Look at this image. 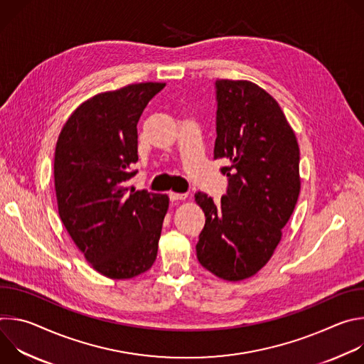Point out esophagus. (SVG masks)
<instances>
[{"mask_svg": "<svg viewBox=\"0 0 364 364\" xmlns=\"http://www.w3.org/2000/svg\"><path fill=\"white\" fill-rule=\"evenodd\" d=\"M188 197L187 193H174V191H170V198L173 201H181V200H186Z\"/></svg>", "mask_w": 364, "mask_h": 364, "instance_id": "obj_1", "label": "esophagus"}]
</instances>
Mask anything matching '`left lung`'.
<instances>
[{
	"label": "left lung",
	"instance_id": "1",
	"mask_svg": "<svg viewBox=\"0 0 364 364\" xmlns=\"http://www.w3.org/2000/svg\"><path fill=\"white\" fill-rule=\"evenodd\" d=\"M215 160L229 163L219 203L196 193L205 225L196 246L203 268L226 281L261 271L282 237L301 190L299 146L279 103L249 80H216Z\"/></svg>",
	"mask_w": 364,
	"mask_h": 364
}]
</instances>
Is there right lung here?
<instances>
[{
	"label": "right lung",
	"mask_w": 364,
	"mask_h": 364,
	"mask_svg": "<svg viewBox=\"0 0 364 364\" xmlns=\"http://www.w3.org/2000/svg\"><path fill=\"white\" fill-rule=\"evenodd\" d=\"M166 83L100 92L73 111L55 151L59 216L89 265L111 279L146 272L157 259L167 194L135 190L136 124Z\"/></svg>",
	"instance_id": "right-lung-1"
}]
</instances>
